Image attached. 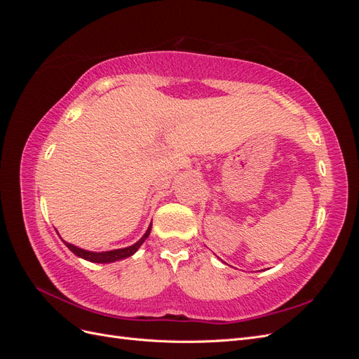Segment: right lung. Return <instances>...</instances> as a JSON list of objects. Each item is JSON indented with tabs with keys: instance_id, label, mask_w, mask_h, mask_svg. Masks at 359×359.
<instances>
[{
	"instance_id": "1",
	"label": "right lung",
	"mask_w": 359,
	"mask_h": 359,
	"mask_svg": "<svg viewBox=\"0 0 359 359\" xmlns=\"http://www.w3.org/2000/svg\"><path fill=\"white\" fill-rule=\"evenodd\" d=\"M149 232H151V226L148 227V231L145 232V235H144L142 238H140V240H139L136 244L130 245V247H126V248L111 250V252H102V253L88 252V250L79 248V247H76V245H73V244H69V243H66V241H64V243H66V245L72 250V252H73L76 256H79V257H82V259H85V260H90V262H95V264H107V262H115V260L124 259V257H128V256H132L133 253H136V250L144 244V241L148 238Z\"/></svg>"
}]
</instances>
